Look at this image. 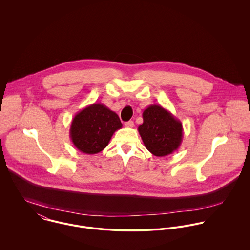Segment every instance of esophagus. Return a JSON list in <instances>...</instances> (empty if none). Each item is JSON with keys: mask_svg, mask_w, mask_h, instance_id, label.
<instances>
[{"mask_svg": "<svg viewBox=\"0 0 250 250\" xmlns=\"http://www.w3.org/2000/svg\"><path fill=\"white\" fill-rule=\"evenodd\" d=\"M125 126L126 127H128V128H133L134 127V122L133 121H127V122H125Z\"/></svg>", "mask_w": 250, "mask_h": 250, "instance_id": "1", "label": "esophagus"}]
</instances>
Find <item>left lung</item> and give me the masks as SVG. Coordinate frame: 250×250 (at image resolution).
Masks as SVG:
<instances>
[{
	"instance_id": "obj_1",
	"label": "left lung",
	"mask_w": 250,
	"mask_h": 250,
	"mask_svg": "<svg viewBox=\"0 0 250 250\" xmlns=\"http://www.w3.org/2000/svg\"><path fill=\"white\" fill-rule=\"evenodd\" d=\"M143 123L138 130L146 149L157 157L172 154L183 141V126L169 110L150 105L143 112Z\"/></svg>"
}]
</instances>
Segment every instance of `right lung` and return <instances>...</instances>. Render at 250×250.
I'll use <instances>...</instances> for the list:
<instances>
[{"instance_id": "1", "label": "right lung", "mask_w": 250, "mask_h": 250, "mask_svg": "<svg viewBox=\"0 0 250 250\" xmlns=\"http://www.w3.org/2000/svg\"><path fill=\"white\" fill-rule=\"evenodd\" d=\"M121 128L122 123L114 111L94 103L76 113L69 134L78 150L93 155L104 150L114 132Z\"/></svg>"}]
</instances>
